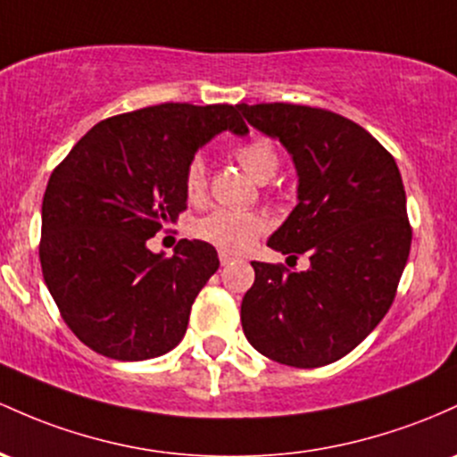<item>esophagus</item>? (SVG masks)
Returning a JSON list of instances; mask_svg holds the SVG:
<instances>
[{
  "mask_svg": "<svg viewBox=\"0 0 457 457\" xmlns=\"http://www.w3.org/2000/svg\"><path fill=\"white\" fill-rule=\"evenodd\" d=\"M219 260H220V267H228V264L234 260V255H229L228 252H219Z\"/></svg>",
  "mask_w": 457,
  "mask_h": 457,
  "instance_id": "esophagus-1",
  "label": "esophagus"
}]
</instances>
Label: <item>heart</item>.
<instances>
[{
	"mask_svg": "<svg viewBox=\"0 0 457 457\" xmlns=\"http://www.w3.org/2000/svg\"><path fill=\"white\" fill-rule=\"evenodd\" d=\"M238 164L245 169L255 182H267L278 173L279 155L275 145L269 138L255 137L247 143L238 145L237 152ZM184 187L190 202H199L208 187V173L202 158H193L184 175ZM269 223L258 212H240V210H214L208 217L195 223V234L205 243L214 245L220 252L243 253L258 240L260 234L267 232Z\"/></svg>",
	"mask_w": 457,
	"mask_h": 457,
	"instance_id": "obj_1",
	"label": "heart"
}]
</instances>
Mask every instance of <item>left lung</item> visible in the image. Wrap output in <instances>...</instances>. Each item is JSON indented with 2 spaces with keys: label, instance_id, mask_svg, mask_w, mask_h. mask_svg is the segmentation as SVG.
<instances>
[{
  "label": "left lung",
  "instance_id": "8db88e82",
  "mask_svg": "<svg viewBox=\"0 0 457 457\" xmlns=\"http://www.w3.org/2000/svg\"><path fill=\"white\" fill-rule=\"evenodd\" d=\"M237 108L278 138L297 169V205L267 245L288 258L310 255L308 270L252 262L243 332L275 362L325 367L378 328L397 293L412 243L397 162L367 129L329 110Z\"/></svg>",
  "mask_w": 457,
  "mask_h": 457
}]
</instances>
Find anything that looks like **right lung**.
<instances>
[{
  "mask_svg": "<svg viewBox=\"0 0 457 457\" xmlns=\"http://www.w3.org/2000/svg\"><path fill=\"white\" fill-rule=\"evenodd\" d=\"M225 129L249 132L237 106L140 108L90 128L54 169L38 255L64 323L87 347L138 362L184 338L217 252L182 238L164 258L147 240L187 208L188 162Z\"/></svg>",
  "mask_w": 457,
  "mask_h": 457,
  "instance_id": "1",
  "label": "right lung"
}]
</instances>
